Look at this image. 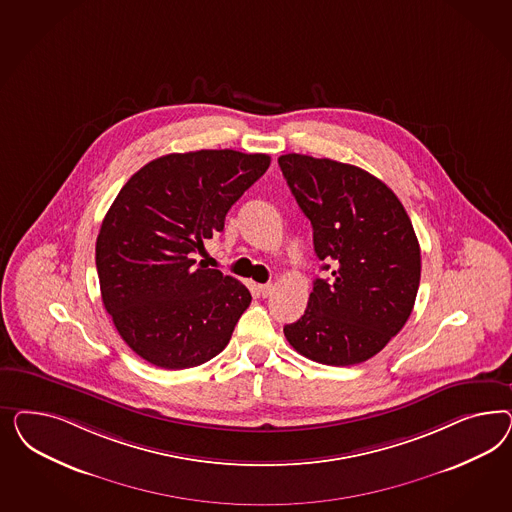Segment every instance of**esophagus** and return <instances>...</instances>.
<instances>
[{
	"label": "esophagus",
	"mask_w": 512,
	"mask_h": 512,
	"mask_svg": "<svg viewBox=\"0 0 512 512\" xmlns=\"http://www.w3.org/2000/svg\"><path fill=\"white\" fill-rule=\"evenodd\" d=\"M272 291H274V285H272V283L259 285V295L263 296V298H268V296L272 295Z\"/></svg>",
	"instance_id": "obj_1"
}]
</instances>
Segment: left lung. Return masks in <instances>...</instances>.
I'll use <instances>...</instances> for the list:
<instances>
[{
  "instance_id": "1",
  "label": "left lung",
  "mask_w": 512,
  "mask_h": 512,
  "mask_svg": "<svg viewBox=\"0 0 512 512\" xmlns=\"http://www.w3.org/2000/svg\"><path fill=\"white\" fill-rule=\"evenodd\" d=\"M278 163L311 221L321 268L332 270L313 281L308 308L283 326L285 338L326 366L366 362L415 306L420 246L411 219L390 187L355 165L302 154L281 155Z\"/></svg>"
}]
</instances>
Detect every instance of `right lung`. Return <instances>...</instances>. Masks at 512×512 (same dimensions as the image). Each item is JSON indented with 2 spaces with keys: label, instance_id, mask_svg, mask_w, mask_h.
<instances>
[{
  "label": "right lung",
  "instance_id": "right-lung-1",
  "mask_svg": "<svg viewBox=\"0 0 512 512\" xmlns=\"http://www.w3.org/2000/svg\"><path fill=\"white\" fill-rule=\"evenodd\" d=\"M268 167L270 155L236 150L169 154L120 189L101 223L95 264L105 310L146 362L184 370L227 347L251 295L195 255Z\"/></svg>",
  "mask_w": 512,
  "mask_h": 512
}]
</instances>
